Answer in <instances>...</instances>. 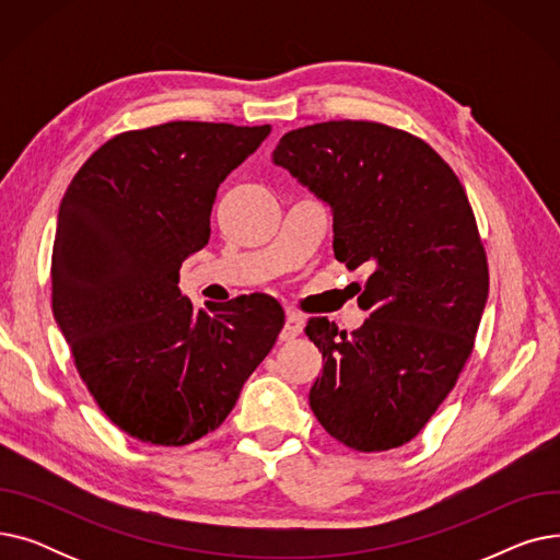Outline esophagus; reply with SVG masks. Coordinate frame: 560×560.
Here are the masks:
<instances>
[{
  "instance_id": "1",
  "label": "esophagus",
  "mask_w": 560,
  "mask_h": 560,
  "mask_svg": "<svg viewBox=\"0 0 560 560\" xmlns=\"http://www.w3.org/2000/svg\"><path fill=\"white\" fill-rule=\"evenodd\" d=\"M304 325H306L304 315H300L295 311H288L285 313V325H283V331H281V340L298 338L304 331Z\"/></svg>"
}]
</instances>
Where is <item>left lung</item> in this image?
Listing matches in <instances>:
<instances>
[{
	"instance_id": "1",
	"label": "left lung",
	"mask_w": 560,
	"mask_h": 560,
	"mask_svg": "<svg viewBox=\"0 0 560 560\" xmlns=\"http://www.w3.org/2000/svg\"><path fill=\"white\" fill-rule=\"evenodd\" d=\"M272 163L329 206L336 258L370 270L359 298L370 317L357 331L308 319L325 361L311 410L351 450L401 447L454 388L486 308L488 262L467 195L424 140L376 122L288 131Z\"/></svg>"
}]
</instances>
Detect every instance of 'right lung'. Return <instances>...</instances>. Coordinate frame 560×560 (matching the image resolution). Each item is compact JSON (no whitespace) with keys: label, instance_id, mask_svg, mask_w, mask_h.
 <instances>
[{"label":"right lung","instance_id":"obj_1","mask_svg":"<svg viewBox=\"0 0 560 560\" xmlns=\"http://www.w3.org/2000/svg\"><path fill=\"white\" fill-rule=\"evenodd\" d=\"M270 129L127 131L66 190L51 254L56 325L106 418L140 443L182 447L215 431L283 327L268 295L203 313L179 290L184 260L209 245L220 184Z\"/></svg>","mask_w":560,"mask_h":560}]
</instances>
